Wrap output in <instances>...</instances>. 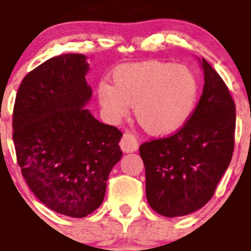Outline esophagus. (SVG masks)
I'll return each instance as SVG.
<instances>
[{
	"mask_svg": "<svg viewBox=\"0 0 251 251\" xmlns=\"http://www.w3.org/2000/svg\"><path fill=\"white\" fill-rule=\"evenodd\" d=\"M120 147L125 153H132L138 150V142L132 133L126 132L124 133L123 140L120 141Z\"/></svg>",
	"mask_w": 251,
	"mask_h": 251,
	"instance_id": "34e87169",
	"label": "esophagus"
}]
</instances>
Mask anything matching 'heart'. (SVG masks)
<instances>
[{
  "instance_id": "heart-1",
  "label": "heart",
  "mask_w": 251,
  "mask_h": 251,
  "mask_svg": "<svg viewBox=\"0 0 251 251\" xmlns=\"http://www.w3.org/2000/svg\"><path fill=\"white\" fill-rule=\"evenodd\" d=\"M113 82H101L97 89L108 118L119 120L128 105L135 106L138 124L155 136L184 127L200 99V81L190 69L158 60L118 67Z\"/></svg>"
}]
</instances>
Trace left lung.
<instances>
[{"label": "left lung", "mask_w": 251, "mask_h": 251, "mask_svg": "<svg viewBox=\"0 0 251 251\" xmlns=\"http://www.w3.org/2000/svg\"><path fill=\"white\" fill-rule=\"evenodd\" d=\"M199 61L205 84L194 115L173 136L140 146L147 201L165 217L203 207L233 155L235 104L216 70L205 58Z\"/></svg>", "instance_id": "1"}]
</instances>
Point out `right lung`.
Instances as JSON below:
<instances>
[{"instance_id":"obj_1","label":"right lung","mask_w":251,"mask_h":251,"mask_svg":"<svg viewBox=\"0 0 251 251\" xmlns=\"http://www.w3.org/2000/svg\"><path fill=\"white\" fill-rule=\"evenodd\" d=\"M87 56L49 58L22 81L13 109V141L22 175L55 212L82 218L101 205L106 180L121 159L123 133L86 108Z\"/></svg>"}]
</instances>
